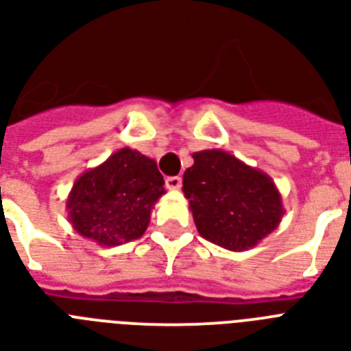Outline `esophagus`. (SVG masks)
I'll use <instances>...</instances> for the list:
<instances>
[{
  "mask_svg": "<svg viewBox=\"0 0 351 351\" xmlns=\"http://www.w3.org/2000/svg\"><path fill=\"white\" fill-rule=\"evenodd\" d=\"M166 187L171 191H178L182 187V178L180 176H167Z\"/></svg>",
  "mask_w": 351,
  "mask_h": 351,
  "instance_id": "1",
  "label": "esophagus"
}]
</instances>
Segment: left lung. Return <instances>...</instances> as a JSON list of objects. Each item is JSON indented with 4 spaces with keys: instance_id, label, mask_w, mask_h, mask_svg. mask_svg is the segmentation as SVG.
<instances>
[{
    "instance_id": "obj_1",
    "label": "left lung",
    "mask_w": 351,
    "mask_h": 351,
    "mask_svg": "<svg viewBox=\"0 0 351 351\" xmlns=\"http://www.w3.org/2000/svg\"><path fill=\"white\" fill-rule=\"evenodd\" d=\"M193 160L182 191L202 238L243 252L278 229L283 198L267 173L223 149L198 151Z\"/></svg>"
}]
</instances>
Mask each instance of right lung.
I'll list each match as a JSON object with an SVG mask.
<instances>
[{"instance_id":"right-lung-1","label":"right lung","mask_w":351,"mask_h":351,"mask_svg":"<svg viewBox=\"0 0 351 351\" xmlns=\"http://www.w3.org/2000/svg\"><path fill=\"white\" fill-rule=\"evenodd\" d=\"M156 162L141 151L122 147L77 176L66 198L73 230L101 247L138 240L164 191Z\"/></svg>"}]
</instances>
